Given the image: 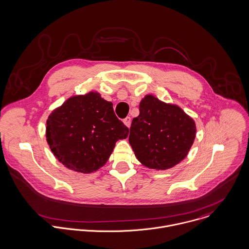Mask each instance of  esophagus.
Listing matches in <instances>:
<instances>
[{"mask_svg":"<svg viewBox=\"0 0 249 249\" xmlns=\"http://www.w3.org/2000/svg\"><path fill=\"white\" fill-rule=\"evenodd\" d=\"M123 122H124V124L129 128L130 126H131V122H132V119H131V117L130 116H127L124 120H123Z\"/></svg>","mask_w":249,"mask_h":249,"instance_id":"obj_1","label":"esophagus"}]
</instances>
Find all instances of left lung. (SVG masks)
Listing matches in <instances>:
<instances>
[{
	"instance_id": "left-lung-1",
	"label": "left lung",
	"mask_w": 249,
	"mask_h": 249,
	"mask_svg": "<svg viewBox=\"0 0 249 249\" xmlns=\"http://www.w3.org/2000/svg\"><path fill=\"white\" fill-rule=\"evenodd\" d=\"M196 134L194 119L180 107L146 95L130 128L129 142L146 167L164 170L183 160Z\"/></svg>"
}]
</instances>
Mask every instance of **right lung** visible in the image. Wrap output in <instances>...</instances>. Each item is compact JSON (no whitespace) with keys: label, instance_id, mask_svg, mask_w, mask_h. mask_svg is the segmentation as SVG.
Segmentation results:
<instances>
[{"label":"right lung","instance_id":"1","mask_svg":"<svg viewBox=\"0 0 249 249\" xmlns=\"http://www.w3.org/2000/svg\"><path fill=\"white\" fill-rule=\"evenodd\" d=\"M129 129L119 120L112 103L89 92L66 100L48 117L47 142L54 157L67 168L91 173L108 160L118 140Z\"/></svg>","mask_w":249,"mask_h":249}]
</instances>
